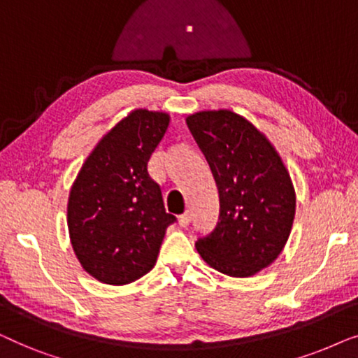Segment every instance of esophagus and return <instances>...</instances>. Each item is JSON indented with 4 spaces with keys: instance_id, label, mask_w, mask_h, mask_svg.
<instances>
[{
    "instance_id": "34e87169",
    "label": "esophagus",
    "mask_w": 358,
    "mask_h": 358,
    "mask_svg": "<svg viewBox=\"0 0 358 358\" xmlns=\"http://www.w3.org/2000/svg\"><path fill=\"white\" fill-rule=\"evenodd\" d=\"M190 218H192V215H190V212H185V213L180 215V217H179V224H180V227H182V228L187 227V224L190 223Z\"/></svg>"
}]
</instances>
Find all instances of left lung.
Segmentation results:
<instances>
[{"mask_svg":"<svg viewBox=\"0 0 358 358\" xmlns=\"http://www.w3.org/2000/svg\"><path fill=\"white\" fill-rule=\"evenodd\" d=\"M187 125L220 194L218 223L199 238L197 252L224 275H256L290 236L296 195L288 169L267 136L236 112H195Z\"/></svg>","mask_w":358,"mask_h":358,"instance_id":"obj_1","label":"left lung"}]
</instances>
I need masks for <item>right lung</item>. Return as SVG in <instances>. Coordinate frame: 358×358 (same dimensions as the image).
Instances as JSON below:
<instances>
[{"label":"right lung","instance_id":"obj_1","mask_svg":"<svg viewBox=\"0 0 358 358\" xmlns=\"http://www.w3.org/2000/svg\"><path fill=\"white\" fill-rule=\"evenodd\" d=\"M169 114L135 109L94 146L68 197V231L83 268L107 285H125L155 267L166 212L148 161L163 140Z\"/></svg>","mask_w":358,"mask_h":358}]
</instances>
